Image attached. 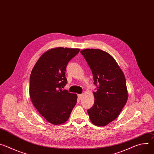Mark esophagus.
I'll return each mask as SVG.
<instances>
[{
    "mask_svg": "<svg viewBox=\"0 0 154 154\" xmlns=\"http://www.w3.org/2000/svg\"><path fill=\"white\" fill-rule=\"evenodd\" d=\"M82 97H83V94H78V98L79 99H81L82 98Z\"/></svg>",
    "mask_w": 154,
    "mask_h": 154,
    "instance_id": "esophagus-1",
    "label": "esophagus"
}]
</instances>
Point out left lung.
I'll return each mask as SVG.
<instances>
[{
    "label": "left lung",
    "mask_w": 154,
    "mask_h": 154,
    "mask_svg": "<svg viewBox=\"0 0 154 154\" xmlns=\"http://www.w3.org/2000/svg\"><path fill=\"white\" fill-rule=\"evenodd\" d=\"M92 71L94 84V105L89 109L91 122L105 126L120 114L128 99L124 74L114 58L100 49H86L80 51Z\"/></svg>",
    "instance_id": "left-lung-1"
}]
</instances>
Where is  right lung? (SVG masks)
I'll use <instances>...</instances> for the list:
<instances>
[{"instance_id":"obj_1","label":"right lung","mask_w":154,"mask_h":154,"mask_svg":"<svg viewBox=\"0 0 154 154\" xmlns=\"http://www.w3.org/2000/svg\"><path fill=\"white\" fill-rule=\"evenodd\" d=\"M79 51V49L61 47L51 49L39 57L32 69L31 100L41 115L52 124L67 121L77 103V94L63 88L67 83V64Z\"/></svg>"}]
</instances>
